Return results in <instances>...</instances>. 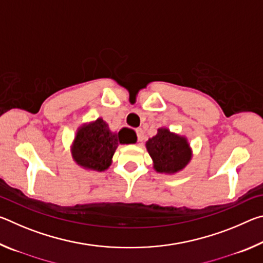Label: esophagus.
<instances>
[{
  "label": "esophagus",
  "mask_w": 263,
  "mask_h": 263,
  "mask_svg": "<svg viewBox=\"0 0 263 263\" xmlns=\"http://www.w3.org/2000/svg\"><path fill=\"white\" fill-rule=\"evenodd\" d=\"M136 132H137V137H138V141L139 142H141L142 140H144V131L141 130V128H137L136 130Z\"/></svg>",
  "instance_id": "34e87169"
}]
</instances>
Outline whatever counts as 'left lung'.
Instances as JSON below:
<instances>
[{
    "instance_id": "obj_1",
    "label": "left lung",
    "mask_w": 263,
    "mask_h": 263,
    "mask_svg": "<svg viewBox=\"0 0 263 263\" xmlns=\"http://www.w3.org/2000/svg\"><path fill=\"white\" fill-rule=\"evenodd\" d=\"M153 168L158 173L175 174L183 169L191 160V148L185 137L175 135L161 127L154 137L146 142Z\"/></svg>"
}]
</instances>
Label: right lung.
<instances>
[{
  "instance_id": "1",
  "label": "right lung",
  "mask_w": 263,
  "mask_h": 263,
  "mask_svg": "<svg viewBox=\"0 0 263 263\" xmlns=\"http://www.w3.org/2000/svg\"><path fill=\"white\" fill-rule=\"evenodd\" d=\"M137 139H122L119 132H111L102 118L83 124L74 138L72 157L79 166L95 172H104L112 162V157L119 144H133Z\"/></svg>"
}]
</instances>
